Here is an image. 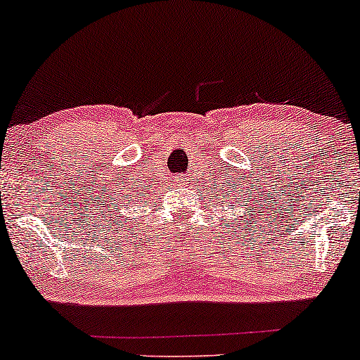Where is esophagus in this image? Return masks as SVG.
<instances>
[{"instance_id": "esophagus-1", "label": "esophagus", "mask_w": 360, "mask_h": 360, "mask_svg": "<svg viewBox=\"0 0 360 360\" xmlns=\"http://www.w3.org/2000/svg\"><path fill=\"white\" fill-rule=\"evenodd\" d=\"M187 184H188V180L185 179L184 175L176 176V179H175V185H176V187H185V185H187Z\"/></svg>"}]
</instances>
